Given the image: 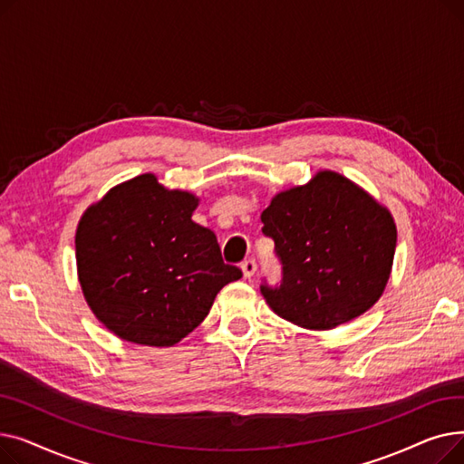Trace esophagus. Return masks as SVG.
Instances as JSON below:
<instances>
[{
  "label": "esophagus",
  "mask_w": 464,
  "mask_h": 464,
  "mask_svg": "<svg viewBox=\"0 0 464 464\" xmlns=\"http://www.w3.org/2000/svg\"><path fill=\"white\" fill-rule=\"evenodd\" d=\"M240 269H242V273H245V276H246V278L254 276V275H256V271H257L256 259H245V261H242V265H240Z\"/></svg>",
  "instance_id": "obj_1"
}]
</instances>
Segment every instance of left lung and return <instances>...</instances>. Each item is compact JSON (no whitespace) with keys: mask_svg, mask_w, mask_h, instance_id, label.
Masks as SVG:
<instances>
[{"mask_svg":"<svg viewBox=\"0 0 464 464\" xmlns=\"http://www.w3.org/2000/svg\"><path fill=\"white\" fill-rule=\"evenodd\" d=\"M275 240L282 280H261L280 318L304 329H333L367 312L392 273L397 229L367 191L322 170L312 182L278 193L261 214Z\"/></svg>","mask_w":464,"mask_h":464,"instance_id":"obj_1","label":"left lung"}]
</instances>
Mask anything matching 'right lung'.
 <instances>
[{"instance_id": "add662e5", "label": "right lung", "mask_w": 464, "mask_h": 464, "mask_svg": "<svg viewBox=\"0 0 464 464\" xmlns=\"http://www.w3.org/2000/svg\"><path fill=\"white\" fill-rule=\"evenodd\" d=\"M198 199L154 175L112 188L77 229L84 297L120 338L170 346L205 318L216 294L242 271L222 259L216 235L195 224Z\"/></svg>"}]
</instances>
